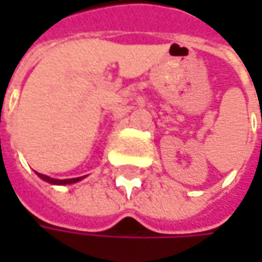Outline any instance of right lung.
<instances>
[{
    "label": "right lung",
    "instance_id": "right-lung-1",
    "mask_svg": "<svg viewBox=\"0 0 262 262\" xmlns=\"http://www.w3.org/2000/svg\"><path fill=\"white\" fill-rule=\"evenodd\" d=\"M37 173V172H36ZM37 176L40 179H43L46 182L52 184V185H68V184H76L78 181H81L84 176H80V178H71V179H54V178H49V176L43 175V173H37Z\"/></svg>",
    "mask_w": 262,
    "mask_h": 262
}]
</instances>
